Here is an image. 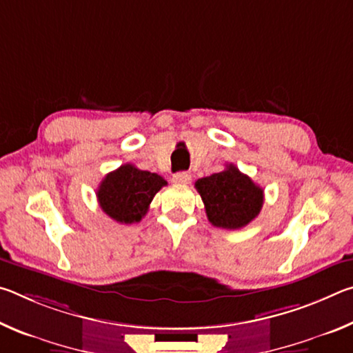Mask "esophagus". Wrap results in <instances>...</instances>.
I'll return each instance as SVG.
<instances>
[{
	"mask_svg": "<svg viewBox=\"0 0 353 353\" xmlns=\"http://www.w3.org/2000/svg\"><path fill=\"white\" fill-rule=\"evenodd\" d=\"M191 181V176L188 174V172H176L174 176H172V182L174 183H188Z\"/></svg>",
	"mask_w": 353,
	"mask_h": 353,
	"instance_id": "esophagus-1",
	"label": "esophagus"
}]
</instances>
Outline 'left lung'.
Listing matches in <instances>:
<instances>
[{
    "mask_svg": "<svg viewBox=\"0 0 353 353\" xmlns=\"http://www.w3.org/2000/svg\"><path fill=\"white\" fill-rule=\"evenodd\" d=\"M205 205L207 218L214 227L236 230L254 221L263 207V188L243 174L235 165L194 183Z\"/></svg>",
    "mask_w": 353,
    "mask_h": 353,
    "instance_id": "8db88e82",
    "label": "left lung"
}]
</instances>
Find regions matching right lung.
Segmentation results:
<instances>
[{
  "label": "right lung",
  "mask_w": 353,
  "mask_h": 353,
  "mask_svg": "<svg viewBox=\"0 0 353 353\" xmlns=\"http://www.w3.org/2000/svg\"><path fill=\"white\" fill-rule=\"evenodd\" d=\"M165 185L162 176L124 163L103 179L97 196L107 216L117 223L132 224L145 216L154 196Z\"/></svg>",
  "instance_id": "obj_1"
}]
</instances>
